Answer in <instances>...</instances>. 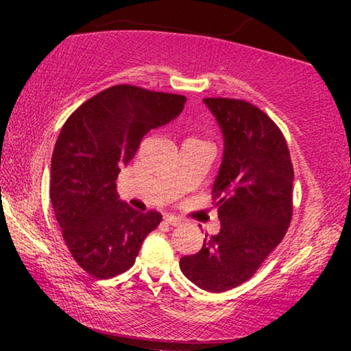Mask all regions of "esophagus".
I'll return each instance as SVG.
<instances>
[{
    "label": "esophagus",
    "instance_id": "esophagus-1",
    "mask_svg": "<svg viewBox=\"0 0 351 351\" xmlns=\"http://www.w3.org/2000/svg\"><path fill=\"white\" fill-rule=\"evenodd\" d=\"M165 220H166V223L172 225V227H179V225L182 223V219L177 217V215H166Z\"/></svg>",
    "mask_w": 351,
    "mask_h": 351
}]
</instances>
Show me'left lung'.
<instances>
[{"label": "left lung", "mask_w": 351, "mask_h": 351, "mask_svg": "<svg viewBox=\"0 0 351 351\" xmlns=\"http://www.w3.org/2000/svg\"><path fill=\"white\" fill-rule=\"evenodd\" d=\"M223 156L213 185L220 232L199 252L180 258V270L209 292L247 281L285 238L292 217L294 169L280 128L252 104L209 97Z\"/></svg>", "instance_id": "left-lung-1"}]
</instances>
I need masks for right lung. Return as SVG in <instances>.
<instances>
[{
  "label": "right lung",
  "instance_id": "obj_1",
  "mask_svg": "<svg viewBox=\"0 0 351 351\" xmlns=\"http://www.w3.org/2000/svg\"><path fill=\"white\" fill-rule=\"evenodd\" d=\"M186 97L118 84L76 108L51 161V203L78 265L97 280L129 270L161 214H142L119 199L117 179L150 129L184 110Z\"/></svg>",
  "mask_w": 351,
  "mask_h": 351
}]
</instances>
